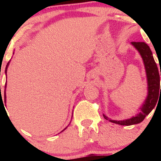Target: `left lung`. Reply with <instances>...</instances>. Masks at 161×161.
Returning a JSON list of instances; mask_svg holds the SVG:
<instances>
[{"instance_id": "8db88e82", "label": "left lung", "mask_w": 161, "mask_h": 161, "mask_svg": "<svg viewBox=\"0 0 161 161\" xmlns=\"http://www.w3.org/2000/svg\"><path fill=\"white\" fill-rule=\"evenodd\" d=\"M131 43L139 52L143 61L146 72H147V85H148L147 97L142 106L140 108V112L129 119L116 121V120L110 119L106 115L103 114L105 119L108 120L112 123L127 126L142 122L146 116L148 115L155 108L158 100L159 95L160 96L161 94V86L160 92V73L161 75V70L160 72V71H158V68L154 61L150 47L144 42H131Z\"/></svg>"}]
</instances>
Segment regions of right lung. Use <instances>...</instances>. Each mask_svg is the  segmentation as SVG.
Listing matches in <instances>:
<instances>
[{"mask_svg":"<svg viewBox=\"0 0 161 161\" xmlns=\"http://www.w3.org/2000/svg\"><path fill=\"white\" fill-rule=\"evenodd\" d=\"M8 64H9V62L8 63L7 66H6V69H5V73H6V74H7V69H8ZM5 89H6V84H5V86H4V102H6V94H5ZM1 100H2V97H1V95L0 102H1ZM2 102H3V100H2ZM3 104H4V103H3ZM66 128H67V127H66ZM66 128H65V129H64V130H65V129H66ZM64 130H63V131H64Z\"/></svg>","mask_w":161,"mask_h":161,"instance_id":"right-lung-1","label":"right lung"}]
</instances>
